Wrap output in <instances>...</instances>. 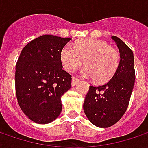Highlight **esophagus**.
I'll return each mask as SVG.
<instances>
[{"label": "esophagus", "instance_id": "esophagus-1", "mask_svg": "<svg viewBox=\"0 0 148 148\" xmlns=\"http://www.w3.org/2000/svg\"><path fill=\"white\" fill-rule=\"evenodd\" d=\"M78 82H79V79H77L76 77H72V80H71V86H75Z\"/></svg>", "mask_w": 148, "mask_h": 148}]
</instances>
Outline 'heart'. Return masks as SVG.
Masks as SVG:
<instances>
[{
  "label": "heart",
  "mask_w": 148,
  "mask_h": 148,
  "mask_svg": "<svg viewBox=\"0 0 148 148\" xmlns=\"http://www.w3.org/2000/svg\"><path fill=\"white\" fill-rule=\"evenodd\" d=\"M86 66L81 74L93 78L95 82L105 83L114 75L119 64V53L108 43L94 38L77 41L75 44H66L61 51V61L66 70L74 71L82 65Z\"/></svg>",
  "instance_id": "b5f03b06"
}]
</instances>
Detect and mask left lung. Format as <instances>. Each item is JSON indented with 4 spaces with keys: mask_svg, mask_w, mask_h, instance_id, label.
Segmentation results:
<instances>
[{
    "mask_svg": "<svg viewBox=\"0 0 148 148\" xmlns=\"http://www.w3.org/2000/svg\"><path fill=\"white\" fill-rule=\"evenodd\" d=\"M119 50L120 60L114 75L105 85L90 86L83 110L90 122L99 128L116 123L128 108L135 82L134 53L119 38L112 36Z\"/></svg>",
    "mask_w": 148,
    "mask_h": 148,
    "instance_id": "obj_1",
    "label": "left lung"
}]
</instances>
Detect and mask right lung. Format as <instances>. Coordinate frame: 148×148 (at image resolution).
<instances>
[{"mask_svg":"<svg viewBox=\"0 0 148 148\" xmlns=\"http://www.w3.org/2000/svg\"><path fill=\"white\" fill-rule=\"evenodd\" d=\"M71 38L45 34L28 43L15 66V92L20 109L39 124L59 116L61 98L71 88V76L62 70L61 51Z\"/></svg>","mask_w":148,"mask_h":148,"instance_id":"add662e5","label":"right lung"}]
</instances>
